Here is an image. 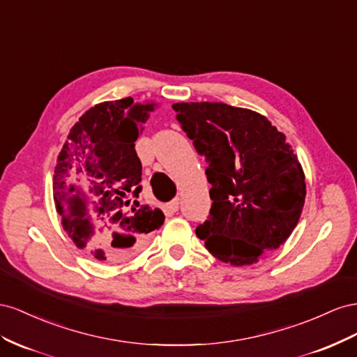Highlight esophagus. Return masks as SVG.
<instances>
[{
  "label": "esophagus",
  "mask_w": 357,
  "mask_h": 357,
  "mask_svg": "<svg viewBox=\"0 0 357 357\" xmlns=\"http://www.w3.org/2000/svg\"><path fill=\"white\" fill-rule=\"evenodd\" d=\"M178 209H179V199H178V197H175V199L170 200V202L167 203V211H169L170 213L176 212Z\"/></svg>",
  "instance_id": "34e87169"
}]
</instances>
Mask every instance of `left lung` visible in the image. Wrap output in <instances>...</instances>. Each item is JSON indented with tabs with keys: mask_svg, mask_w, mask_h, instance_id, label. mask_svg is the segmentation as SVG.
<instances>
[{
	"mask_svg": "<svg viewBox=\"0 0 357 357\" xmlns=\"http://www.w3.org/2000/svg\"><path fill=\"white\" fill-rule=\"evenodd\" d=\"M181 128L208 162V220L196 235L233 266L277 250L296 227L305 175L286 136L257 112L224 103H176Z\"/></svg>",
	"mask_w": 357,
	"mask_h": 357,
	"instance_id": "left-lung-1",
	"label": "left lung"
}]
</instances>
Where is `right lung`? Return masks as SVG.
Listing matches in <instances>:
<instances>
[{
  "mask_svg": "<svg viewBox=\"0 0 357 357\" xmlns=\"http://www.w3.org/2000/svg\"><path fill=\"white\" fill-rule=\"evenodd\" d=\"M154 105L131 97L86 110L61 149L54 200L77 248L100 261L124 260L161 227L165 213L137 202L142 162L135 142Z\"/></svg>",
  "mask_w": 357,
  "mask_h": 357,
  "instance_id": "right-lung-1",
  "label": "right lung"
}]
</instances>
